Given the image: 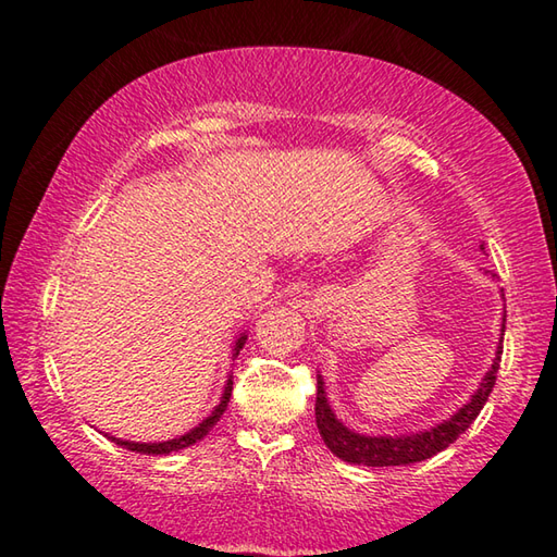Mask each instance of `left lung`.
Instances as JSON below:
<instances>
[{"mask_svg": "<svg viewBox=\"0 0 557 557\" xmlns=\"http://www.w3.org/2000/svg\"><path fill=\"white\" fill-rule=\"evenodd\" d=\"M504 329H506V317H504L502 332ZM502 342H504V334H502ZM502 342H498L492 369H488V373L484 375V381L476 388V393L471 395V400L467 405H461V408L451 414L449 420L440 422V425H435L432 430L414 432V435L369 437V435H358V432L348 430L344 422L336 420L334 410L329 408L324 381H322V375H317L314 414H317L319 435H322L324 445L332 449L338 459L351 461V465L400 467V465H414V461L435 457L437 451L447 449L451 442H455L461 432H465L471 422L476 420V414L482 412L484 403L488 400V393L494 391L496 371H498V363H502V354H504Z\"/></svg>", "mask_w": 557, "mask_h": 557, "instance_id": "1", "label": "left lung"}]
</instances>
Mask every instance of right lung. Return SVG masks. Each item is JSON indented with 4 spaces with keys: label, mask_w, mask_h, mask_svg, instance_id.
<instances>
[{
    "label": "right lung",
    "mask_w": 557,
    "mask_h": 557,
    "mask_svg": "<svg viewBox=\"0 0 557 557\" xmlns=\"http://www.w3.org/2000/svg\"><path fill=\"white\" fill-rule=\"evenodd\" d=\"M245 334H240L238 336V342H235V346H233V356H238L240 354V348H243V344H245ZM231 391H233V381L228 379V383H225V391H223V398H221V403L215 405L213 408V412L209 414V418H206L201 425H196L194 430H188L186 435H182V437H176V440H166V442H127V440H117V437H110L112 442H117V445H122L125 449H129V451H139V455H169V451H178V449H184V447H188V445H194V442H199V440H203L206 435H209L211 432V428L215 425V422L221 420V414L225 412V408H228V400H231Z\"/></svg>",
    "instance_id": "1"
}]
</instances>
